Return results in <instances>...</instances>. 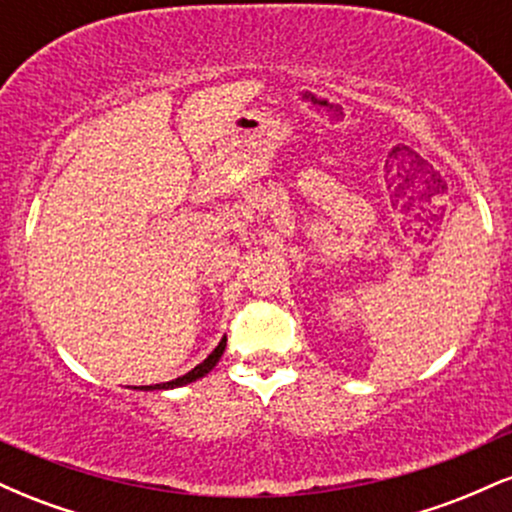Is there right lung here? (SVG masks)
<instances>
[{"label": "right lung", "mask_w": 512, "mask_h": 512, "mask_svg": "<svg viewBox=\"0 0 512 512\" xmlns=\"http://www.w3.org/2000/svg\"><path fill=\"white\" fill-rule=\"evenodd\" d=\"M223 351H226V337H223L221 342H219V346H216V349L211 351V354H209L207 358H204V361L199 363V366L192 368L190 373L180 375V378H175V380H168V383H158V385H142V387H134V390H173V387H182V385H190V383H195V380L204 378V375H207V373H211V370H214L216 363L221 361Z\"/></svg>", "instance_id": "right-lung-1"}]
</instances>
